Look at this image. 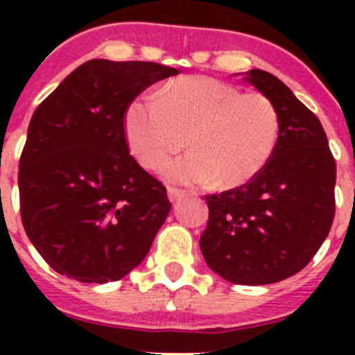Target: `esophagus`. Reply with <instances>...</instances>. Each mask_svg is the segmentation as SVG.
<instances>
[{
  "label": "esophagus",
  "instance_id": "1",
  "mask_svg": "<svg viewBox=\"0 0 355 355\" xmlns=\"http://www.w3.org/2000/svg\"><path fill=\"white\" fill-rule=\"evenodd\" d=\"M167 193H168V200H171V202H175V200H180L184 197L183 190H180V188H174V187H168Z\"/></svg>",
  "mask_w": 355,
  "mask_h": 355
}]
</instances>
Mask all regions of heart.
<instances>
[{"instance_id": "1", "label": "heart", "mask_w": 355, "mask_h": 355, "mask_svg": "<svg viewBox=\"0 0 355 355\" xmlns=\"http://www.w3.org/2000/svg\"><path fill=\"white\" fill-rule=\"evenodd\" d=\"M124 128L144 167L159 168L188 144L192 153L167 165V180L238 188L274 156L281 119L268 97L200 76L163 85L158 99H135Z\"/></svg>"}]
</instances>
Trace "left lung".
<instances>
[{
  "instance_id": "8db88e82",
  "label": "left lung",
  "mask_w": 355,
  "mask_h": 355,
  "mask_svg": "<svg viewBox=\"0 0 355 355\" xmlns=\"http://www.w3.org/2000/svg\"><path fill=\"white\" fill-rule=\"evenodd\" d=\"M243 80L277 108V147L252 181L206 196L209 218L199 245L215 274L259 286L302 270L327 238L336 162L318 117L283 81L261 69L247 71Z\"/></svg>"
}]
</instances>
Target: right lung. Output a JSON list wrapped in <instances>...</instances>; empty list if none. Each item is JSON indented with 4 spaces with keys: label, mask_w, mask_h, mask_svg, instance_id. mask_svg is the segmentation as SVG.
I'll return each mask as SVG.
<instances>
[{
    "label": "right lung",
    "mask_w": 355,
    "mask_h": 355,
    "mask_svg": "<svg viewBox=\"0 0 355 355\" xmlns=\"http://www.w3.org/2000/svg\"><path fill=\"white\" fill-rule=\"evenodd\" d=\"M155 62H85L39 105L19 159L24 231L53 270L81 283L119 281L162 227L167 190L130 155L128 106L175 76Z\"/></svg>",
    "instance_id": "right-lung-1"
}]
</instances>
